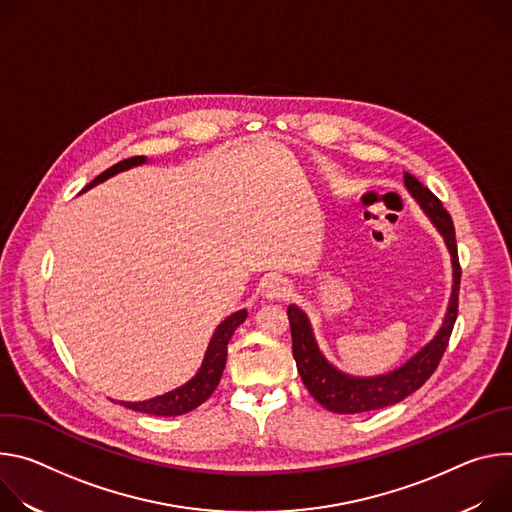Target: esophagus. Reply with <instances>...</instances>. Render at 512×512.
Wrapping results in <instances>:
<instances>
[{
	"label": "esophagus",
	"instance_id": "esophagus-1",
	"mask_svg": "<svg viewBox=\"0 0 512 512\" xmlns=\"http://www.w3.org/2000/svg\"><path fill=\"white\" fill-rule=\"evenodd\" d=\"M289 294H291V285L287 279L279 275H271L263 281V296L267 300H281V298H287Z\"/></svg>",
	"mask_w": 512,
	"mask_h": 512
}]
</instances>
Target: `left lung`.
<instances>
[{
    "label": "left lung",
    "instance_id": "8db88e82",
    "mask_svg": "<svg viewBox=\"0 0 512 512\" xmlns=\"http://www.w3.org/2000/svg\"><path fill=\"white\" fill-rule=\"evenodd\" d=\"M405 186L411 192V196L421 204L425 214L431 218L437 231L444 235L446 245L450 249L454 265V287L448 314L437 336L427 346H423L411 360H407L401 369L381 377L356 379L334 369L322 356L306 314L298 306L291 304L287 308V318L291 326V350H294L298 373L306 389L312 393V397L322 407L334 413H364L373 409H383L403 401L413 391H417L433 375L437 364H440L458 318L462 267L458 261V245L452 216L444 208L440 198L409 172L405 174Z\"/></svg>",
    "mask_w": 512,
    "mask_h": 512
}]
</instances>
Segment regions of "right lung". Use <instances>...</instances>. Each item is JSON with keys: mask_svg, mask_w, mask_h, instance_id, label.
Here are the masks:
<instances>
[{"mask_svg": "<svg viewBox=\"0 0 512 512\" xmlns=\"http://www.w3.org/2000/svg\"><path fill=\"white\" fill-rule=\"evenodd\" d=\"M145 160H148L145 156L127 158V160L111 166L103 174H99L91 184L85 186V190H89L91 186L107 180L109 176H115L117 172H123V170L131 168V166L145 164ZM245 318H247V310H239V312L229 316L221 326L216 328V332H214V336H212V340L208 344V350H206L202 367H200L198 375L190 383H186L184 387H180L176 391H170V393H166L162 397L150 399V401H139V403L119 401V405H123L127 409H133V411H139V413L162 415V417L182 415V413H188V411L196 409L198 405H202L212 395V391L216 389L218 381H221V377H223L225 362H227V344H229L233 332L245 322Z\"/></svg>", "mask_w": 512, "mask_h": 512, "instance_id": "obj_1", "label": "right lung"}]
</instances>
